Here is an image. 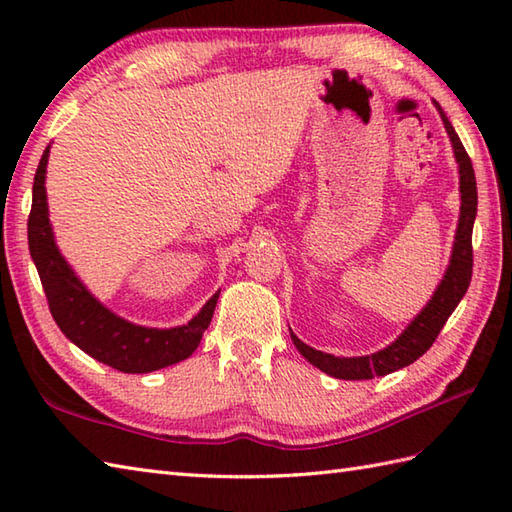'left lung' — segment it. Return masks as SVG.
I'll use <instances>...</instances> for the list:
<instances>
[{
  "label": "left lung",
  "instance_id": "left-lung-1",
  "mask_svg": "<svg viewBox=\"0 0 512 512\" xmlns=\"http://www.w3.org/2000/svg\"><path fill=\"white\" fill-rule=\"evenodd\" d=\"M433 105H436V110L440 112L444 129H447V134L451 138L453 156H455V162H458V173H460V217H458V228H455L449 266L444 270V277L438 284L436 292H433V297L429 299L427 306L420 310L418 317H413V321L405 330H402V334L394 343H389L387 347H383V350H378L374 354L352 356V358L325 354L321 350H314V347L306 345L301 339H297V334L290 330L292 343H295L301 356L328 376L343 378V380H369L374 376H387L391 372H396V369H402L411 365L413 361H418V358L433 345V341L438 339L444 323H447L453 310L458 308V303L466 295V290H469L471 275H473L471 237H473V224L477 215L475 171H473L469 154H466L464 145L460 143V136L455 134L453 125L449 123L447 114L442 112V107L436 101H433Z\"/></svg>",
  "mask_w": 512,
  "mask_h": 512
}]
</instances>
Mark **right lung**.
Here are the masks:
<instances>
[{
  "instance_id": "right-lung-1",
  "label": "right lung",
  "mask_w": 512,
  "mask_h": 512,
  "mask_svg": "<svg viewBox=\"0 0 512 512\" xmlns=\"http://www.w3.org/2000/svg\"><path fill=\"white\" fill-rule=\"evenodd\" d=\"M48 156L50 145L43 151L32 184L28 246L59 330L85 354L125 374H149L189 358L198 350L202 334L209 328L220 290L189 323L178 328H145L105 308L76 277L54 242L46 195Z\"/></svg>"
}]
</instances>
